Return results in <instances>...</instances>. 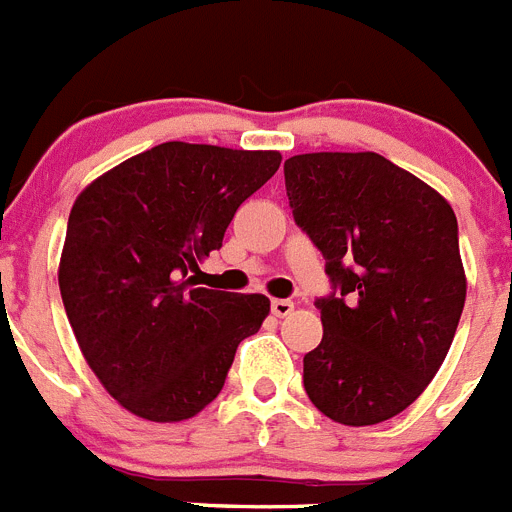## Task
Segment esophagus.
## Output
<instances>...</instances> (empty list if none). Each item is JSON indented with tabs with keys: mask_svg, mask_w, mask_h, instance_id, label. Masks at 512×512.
<instances>
[{
	"mask_svg": "<svg viewBox=\"0 0 512 512\" xmlns=\"http://www.w3.org/2000/svg\"><path fill=\"white\" fill-rule=\"evenodd\" d=\"M270 309H273L275 317H288L293 311V301L291 299H273L270 301Z\"/></svg>",
	"mask_w": 512,
	"mask_h": 512,
	"instance_id": "1",
	"label": "esophagus"
}]
</instances>
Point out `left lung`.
Wrapping results in <instances>:
<instances>
[{
  "mask_svg": "<svg viewBox=\"0 0 512 512\" xmlns=\"http://www.w3.org/2000/svg\"><path fill=\"white\" fill-rule=\"evenodd\" d=\"M293 221L324 257V337L304 355L311 404L342 425L407 410L451 348L466 299L443 195L373 151L286 159Z\"/></svg>",
  "mask_w": 512,
  "mask_h": 512,
  "instance_id": "left-lung-1",
  "label": "left lung"
}]
</instances>
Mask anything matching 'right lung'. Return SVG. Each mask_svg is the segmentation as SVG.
<instances>
[{"instance_id":"obj_1","label":"right lung","mask_w":512,"mask_h":512,"mask_svg":"<svg viewBox=\"0 0 512 512\" xmlns=\"http://www.w3.org/2000/svg\"><path fill=\"white\" fill-rule=\"evenodd\" d=\"M278 167V151L167 141L97 177L71 208L59 268L66 317L97 379L133 415H198L268 317L260 293L195 288L190 273Z\"/></svg>"}]
</instances>
